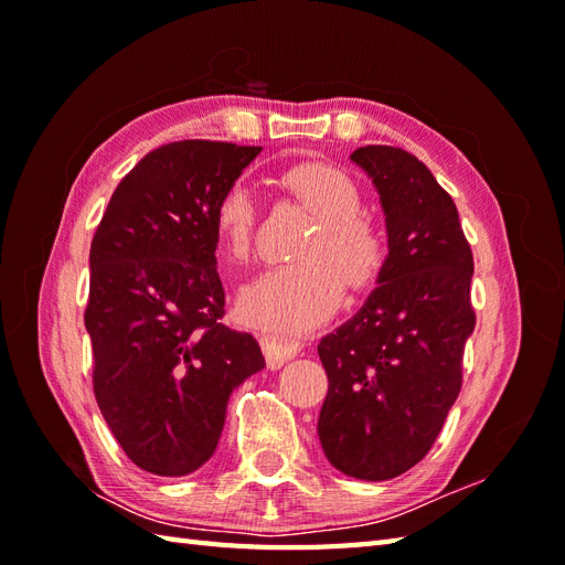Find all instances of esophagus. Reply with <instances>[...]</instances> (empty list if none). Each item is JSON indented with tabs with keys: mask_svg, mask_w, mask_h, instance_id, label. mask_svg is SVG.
Returning <instances> with one entry per match:
<instances>
[{
	"mask_svg": "<svg viewBox=\"0 0 565 565\" xmlns=\"http://www.w3.org/2000/svg\"><path fill=\"white\" fill-rule=\"evenodd\" d=\"M262 352L267 356V364L271 369H279L284 362H289L298 352H301V342L289 338V334H274L267 332L259 338Z\"/></svg>",
	"mask_w": 565,
	"mask_h": 565,
	"instance_id": "34e87169",
	"label": "esophagus"
}]
</instances>
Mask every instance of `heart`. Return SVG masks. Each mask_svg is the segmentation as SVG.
<instances>
[{
  "mask_svg": "<svg viewBox=\"0 0 565 565\" xmlns=\"http://www.w3.org/2000/svg\"><path fill=\"white\" fill-rule=\"evenodd\" d=\"M281 184L316 215V227L291 264L269 267L243 286L237 310L264 330H308L340 308L344 284L352 294L374 289L386 269L388 245L381 227L362 213V189L340 167L308 160L289 167ZM257 227L255 191L235 182L213 209V231L227 259L245 262Z\"/></svg>",
  "mask_w": 565,
  "mask_h": 565,
  "instance_id": "heart-1",
  "label": "heart"
}]
</instances>
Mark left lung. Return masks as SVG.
I'll return each mask as SVG.
<instances>
[{
    "label": "left lung",
    "instance_id": "left-lung-1",
    "mask_svg": "<svg viewBox=\"0 0 565 565\" xmlns=\"http://www.w3.org/2000/svg\"><path fill=\"white\" fill-rule=\"evenodd\" d=\"M352 160L381 194L388 259L364 308L318 344V437L338 471L388 481L425 459L461 391L473 255L456 203L415 154L366 146Z\"/></svg>",
    "mask_w": 565,
    "mask_h": 565
}]
</instances>
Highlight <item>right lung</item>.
Segmentation results:
<instances>
[{
    "mask_svg": "<svg viewBox=\"0 0 565 565\" xmlns=\"http://www.w3.org/2000/svg\"><path fill=\"white\" fill-rule=\"evenodd\" d=\"M262 148L177 140L148 152L106 206L89 249L94 398L126 456L154 476L206 463L233 388L264 369L225 328L213 209Z\"/></svg>",
    "mask_w": 565,
    "mask_h": 565,
    "instance_id": "right-lung-1",
    "label": "right lung"
}]
</instances>
